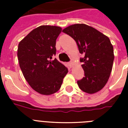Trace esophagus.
I'll return each instance as SVG.
<instances>
[{"label": "esophagus", "instance_id": "34e87169", "mask_svg": "<svg viewBox=\"0 0 128 128\" xmlns=\"http://www.w3.org/2000/svg\"><path fill=\"white\" fill-rule=\"evenodd\" d=\"M68 64H69V66H70V68H72V66H73V65H74V63L72 62H70L68 63Z\"/></svg>", "mask_w": 128, "mask_h": 128}]
</instances>
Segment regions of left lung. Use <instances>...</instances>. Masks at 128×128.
<instances>
[{
	"mask_svg": "<svg viewBox=\"0 0 128 128\" xmlns=\"http://www.w3.org/2000/svg\"><path fill=\"white\" fill-rule=\"evenodd\" d=\"M62 32L76 42L84 77L77 83L86 93H96L107 83L112 70L114 54L109 38L100 31L85 24H75L64 28Z\"/></svg>",
	"mask_w": 128,
	"mask_h": 128,
	"instance_id": "8db88e82",
	"label": "left lung"
}]
</instances>
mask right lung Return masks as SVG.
<instances>
[{"label": "right lung", "mask_w": 128, "mask_h": 128, "mask_svg": "<svg viewBox=\"0 0 128 128\" xmlns=\"http://www.w3.org/2000/svg\"><path fill=\"white\" fill-rule=\"evenodd\" d=\"M62 28L42 25L34 29L19 42L17 56L23 76L34 90L51 95L60 90L68 70L54 59L56 40Z\"/></svg>", "instance_id": "1"}]
</instances>
